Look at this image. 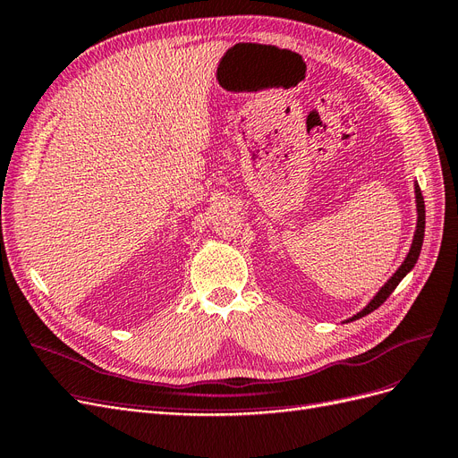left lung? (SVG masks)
<instances>
[{
    "instance_id": "1",
    "label": "left lung",
    "mask_w": 458,
    "mask_h": 458,
    "mask_svg": "<svg viewBox=\"0 0 458 458\" xmlns=\"http://www.w3.org/2000/svg\"><path fill=\"white\" fill-rule=\"evenodd\" d=\"M415 203H417V226H415V233H412V242H411V247H409V253H407L405 260L402 262V267L392 274V277L388 279V282L377 291L375 297H373L371 301H369V302L360 310L358 314H353L350 319H346V323H348V321H353V319H360V318H363V316H367V314H371L373 310H377L382 302H385V301L390 297L392 291H394L397 285H400L402 279H403L412 268H415V264H417L419 255H420V249H422L424 226H426L424 198H422V191H420V188H419L417 182H415Z\"/></svg>"
}]
</instances>
